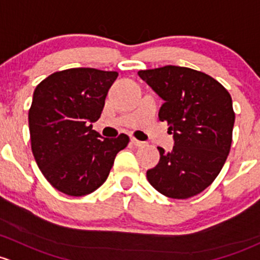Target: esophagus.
<instances>
[{"mask_svg":"<svg viewBox=\"0 0 260 260\" xmlns=\"http://www.w3.org/2000/svg\"><path fill=\"white\" fill-rule=\"evenodd\" d=\"M131 143H133L135 146H143V145H145V143H144V141L138 140V139H135V138H131Z\"/></svg>","mask_w":260,"mask_h":260,"instance_id":"obj_1","label":"esophagus"}]
</instances>
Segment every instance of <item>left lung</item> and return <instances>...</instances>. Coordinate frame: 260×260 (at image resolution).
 <instances>
[{"instance_id": "left-lung-1", "label": "left lung", "mask_w": 260, "mask_h": 260, "mask_svg": "<svg viewBox=\"0 0 260 260\" xmlns=\"http://www.w3.org/2000/svg\"><path fill=\"white\" fill-rule=\"evenodd\" d=\"M138 74L165 101L159 117L175 140L170 152L157 148L160 160L146 173L149 183L171 199L200 194L229 155L235 121L232 96L215 79L189 68L169 65Z\"/></svg>"}]
</instances>
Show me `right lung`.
I'll return each instance as SVG.
<instances>
[{
  "instance_id": "right-lung-1",
  "label": "right lung",
  "mask_w": 260,
  "mask_h": 260,
  "mask_svg": "<svg viewBox=\"0 0 260 260\" xmlns=\"http://www.w3.org/2000/svg\"><path fill=\"white\" fill-rule=\"evenodd\" d=\"M116 71L77 68L57 71L36 86L28 110L31 149L51 185L82 197L108 179L129 136L103 139L92 124L100 117Z\"/></svg>"
}]
</instances>
